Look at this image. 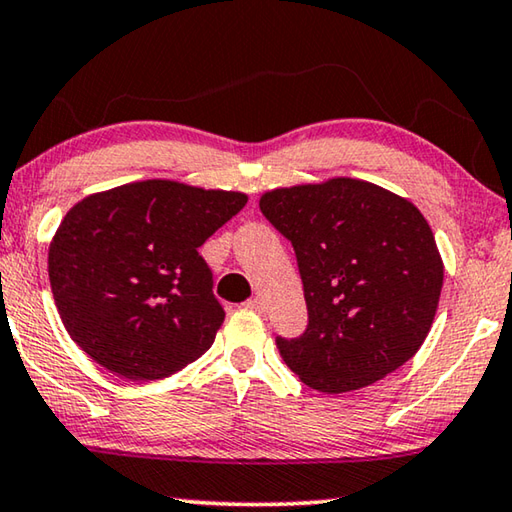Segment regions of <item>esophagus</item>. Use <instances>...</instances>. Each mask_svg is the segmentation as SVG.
Masks as SVG:
<instances>
[{"instance_id": "1", "label": "esophagus", "mask_w": 512, "mask_h": 512, "mask_svg": "<svg viewBox=\"0 0 512 512\" xmlns=\"http://www.w3.org/2000/svg\"><path fill=\"white\" fill-rule=\"evenodd\" d=\"M246 307H248V309H253V311H257V314H262V311H264V300L255 296V298L246 300Z\"/></svg>"}]
</instances>
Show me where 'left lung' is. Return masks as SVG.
Masks as SVG:
<instances>
[{"label": "left lung", "mask_w": 512, "mask_h": 512, "mask_svg": "<svg viewBox=\"0 0 512 512\" xmlns=\"http://www.w3.org/2000/svg\"><path fill=\"white\" fill-rule=\"evenodd\" d=\"M259 210L291 241L309 325L277 336L287 366L320 393L359 391L409 361L436 316L445 266L411 201L357 178L280 187Z\"/></svg>", "instance_id": "left-lung-1"}]
</instances>
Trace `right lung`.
Segmentation results:
<instances>
[{
	"instance_id": "right-lung-1",
	"label": "right lung",
	"mask_w": 512,
	"mask_h": 512,
	"mask_svg": "<svg viewBox=\"0 0 512 512\" xmlns=\"http://www.w3.org/2000/svg\"><path fill=\"white\" fill-rule=\"evenodd\" d=\"M248 196L176 180L90 194L49 244V282L72 341L126 379H162L214 343L225 311L198 255Z\"/></svg>"
}]
</instances>
